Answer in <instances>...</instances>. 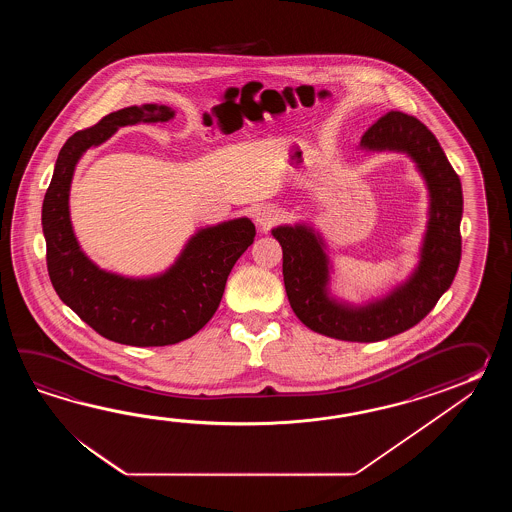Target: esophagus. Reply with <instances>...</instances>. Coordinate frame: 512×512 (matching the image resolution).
I'll list each match as a JSON object with an SVG mask.
<instances>
[{
    "mask_svg": "<svg viewBox=\"0 0 512 512\" xmlns=\"http://www.w3.org/2000/svg\"><path fill=\"white\" fill-rule=\"evenodd\" d=\"M278 219H280V210L272 205H261L254 210V221L263 230L271 229Z\"/></svg>",
    "mask_w": 512,
    "mask_h": 512,
    "instance_id": "obj_1",
    "label": "esophagus"
}]
</instances>
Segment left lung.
Listing matches in <instances>:
<instances>
[{
  "label": "left lung",
  "mask_w": 512,
  "mask_h": 512,
  "mask_svg": "<svg viewBox=\"0 0 512 512\" xmlns=\"http://www.w3.org/2000/svg\"><path fill=\"white\" fill-rule=\"evenodd\" d=\"M360 152L404 153L425 181L426 229L417 263L403 282L366 302H349L333 291V260L315 225L298 221L271 230L282 245L283 283L294 315L326 337L379 342L421 322L454 282L461 260V181L434 133L419 120L388 111L362 135Z\"/></svg>",
  "instance_id": "obj_1"
}]
</instances>
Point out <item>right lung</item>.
<instances>
[{
    "label": "right lung",
    "instance_id": "right-lung-1",
    "mask_svg": "<svg viewBox=\"0 0 512 512\" xmlns=\"http://www.w3.org/2000/svg\"><path fill=\"white\" fill-rule=\"evenodd\" d=\"M174 117V109L164 104H141L113 111L97 126L78 131L58 153L44 197L47 269L56 294L87 326L126 346H170L196 335L216 313L234 263L256 236L249 218L197 227L174 263L148 276L106 271L82 251L69 212L71 183L80 159L119 128Z\"/></svg>",
    "mask_w": 512,
    "mask_h": 512
}]
</instances>
